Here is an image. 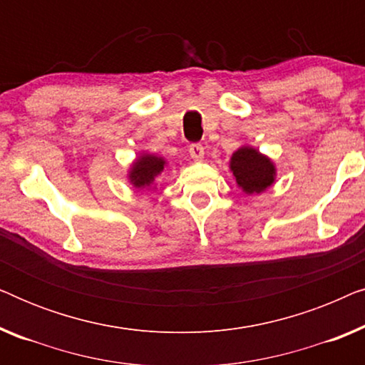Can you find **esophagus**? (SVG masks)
<instances>
[{"label":"esophagus","mask_w":365,"mask_h":365,"mask_svg":"<svg viewBox=\"0 0 365 365\" xmlns=\"http://www.w3.org/2000/svg\"><path fill=\"white\" fill-rule=\"evenodd\" d=\"M189 156H191L194 161H202V159H204V148L197 143L191 144V146H189Z\"/></svg>","instance_id":"1"}]
</instances>
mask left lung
I'll return each instance as SVG.
<instances>
[{
    "label": "left lung",
    "mask_w": 365,
    "mask_h": 365,
    "mask_svg": "<svg viewBox=\"0 0 365 365\" xmlns=\"http://www.w3.org/2000/svg\"><path fill=\"white\" fill-rule=\"evenodd\" d=\"M229 168L237 187H241L247 196L264 192L276 181V164L252 146H241L234 151Z\"/></svg>",
    "instance_id": "8db88e82"
}]
</instances>
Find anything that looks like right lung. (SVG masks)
<instances>
[{
    "mask_svg": "<svg viewBox=\"0 0 365 365\" xmlns=\"http://www.w3.org/2000/svg\"><path fill=\"white\" fill-rule=\"evenodd\" d=\"M166 168V159L156 154L139 153L128 171V179L136 189H156V178L161 176Z\"/></svg>",
    "mask_w": 365,
    "mask_h": 365,
    "instance_id": "1",
    "label": "right lung"
}]
</instances>
